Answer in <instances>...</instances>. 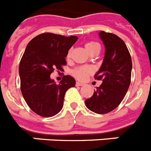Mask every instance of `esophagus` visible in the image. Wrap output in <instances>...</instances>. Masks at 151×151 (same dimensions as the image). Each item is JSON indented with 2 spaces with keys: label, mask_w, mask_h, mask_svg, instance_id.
I'll list each match as a JSON object with an SVG mask.
<instances>
[{
  "label": "esophagus",
  "mask_w": 151,
  "mask_h": 151,
  "mask_svg": "<svg viewBox=\"0 0 151 151\" xmlns=\"http://www.w3.org/2000/svg\"><path fill=\"white\" fill-rule=\"evenodd\" d=\"M76 86H83L84 85V84H82V83H81V82H76Z\"/></svg>",
  "instance_id": "1"
}]
</instances>
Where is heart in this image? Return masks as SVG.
<instances>
[{
  "label": "heart",
  "mask_w": 151,
  "mask_h": 151,
  "mask_svg": "<svg viewBox=\"0 0 151 151\" xmlns=\"http://www.w3.org/2000/svg\"><path fill=\"white\" fill-rule=\"evenodd\" d=\"M85 49L88 52L89 54H92L93 52L96 51V50H99L100 47L99 45L97 43V42H94V41H89L85 44ZM71 53L72 50H69L67 53V55H66V59L69 60L71 58ZM93 73V69L91 67L87 66H79V67H77L76 69H74L72 71V74L74 77L77 78L78 80H81V81H83L85 78L88 76L89 75H91Z\"/></svg>",
  "instance_id": "1"
}]
</instances>
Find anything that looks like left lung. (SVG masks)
Segmentation results:
<instances>
[{
	"label": "left lung",
	"instance_id": "obj_1",
	"mask_svg": "<svg viewBox=\"0 0 151 151\" xmlns=\"http://www.w3.org/2000/svg\"><path fill=\"white\" fill-rule=\"evenodd\" d=\"M99 36L105 46V55L94 78L103 82L85 103L91 111L105 114L115 110L125 97L131 83L132 63L127 47L119 37L104 31Z\"/></svg>",
	"mask_w": 151,
	"mask_h": 151
}]
</instances>
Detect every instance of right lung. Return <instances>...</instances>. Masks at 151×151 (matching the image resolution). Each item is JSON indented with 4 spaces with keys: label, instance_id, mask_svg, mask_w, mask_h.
<instances>
[{
    "label": "right lung",
    "instance_id": "right-lung-1",
    "mask_svg": "<svg viewBox=\"0 0 151 151\" xmlns=\"http://www.w3.org/2000/svg\"><path fill=\"white\" fill-rule=\"evenodd\" d=\"M77 40V36L46 32L27 45L19 67L20 88L26 104L36 114L43 117L57 114L63 106L66 91L76 85V80L70 76H64L56 84L50 74L54 69L62 70L66 65L68 50Z\"/></svg>",
    "mask_w": 151,
    "mask_h": 151
}]
</instances>
